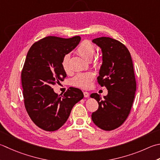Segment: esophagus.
<instances>
[{"mask_svg":"<svg viewBox=\"0 0 160 160\" xmlns=\"http://www.w3.org/2000/svg\"><path fill=\"white\" fill-rule=\"evenodd\" d=\"M84 96L85 97V98H88L89 96V93L87 92H84Z\"/></svg>","mask_w":160,"mask_h":160,"instance_id":"34e87169","label":"esophagus"}]
</instances>
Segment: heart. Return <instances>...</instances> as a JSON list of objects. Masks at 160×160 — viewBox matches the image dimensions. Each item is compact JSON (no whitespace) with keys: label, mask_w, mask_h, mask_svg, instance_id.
I'll return each mask as SVG.
<instances>
[{"label":"heart","mask_w":160,"mask_h":160,"mask_svg":"<svg viewBox=\"0 0 160 160\" xmlns=\"http://www.w3.org/2000/svg\"><path fill=\"white\" fill-rule=\"evenodd\" d=\"M76 52L83 59L86 60H90L93 58L95 52V48L93 43L89 41L84 40L78 46L76 49ZM69 55H66L64 56L62 61V67L66 73L69 72ZM93 73L92 72H87L78 74L72 79V84L80 88L87 89L90 87L92 81L93 79Z\"/></svg>","instance_id":"1"}]
</instances>
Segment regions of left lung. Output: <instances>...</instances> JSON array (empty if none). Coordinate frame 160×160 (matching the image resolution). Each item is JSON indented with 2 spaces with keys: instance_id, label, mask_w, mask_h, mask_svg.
Segmentation results:
<instances>
[{
  "instance_id": "obj_1",
  "label": "left lung",
  "mask_w": 160,
  "mask_h": 160,
  "mask_svg": "<svg viewBox=\"0 0 160 160\" xmlns=\"http://www.w3.org/2000/svg\"><path fill=\"white\" fill-rule=\"evenodd\" d=\"M92 42L101 49L102 63L97 79L108 93L103 100L98 93L91 94L98 103L92 119L101 129L110 131L124 123L132 108L136 92L132 60L126 46L117 40L102 37Z\"/></svg>"
}]
</instances>
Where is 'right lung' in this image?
<instances>
[{
    "mask_svg": "<svg viewBox=\"0 0 160 160\" xmlns=\"http://www.w3.org/2000/svg\"><path fill=\"white\" fill-rule=\"evenodd\" d=\"M81 38L49 36L30 47L21 73L25 107L35 125L46 131H55L67 121L73 106L84 97L82 91L70 87L63 96L52 85L67 77L62 67L64 56L79 44Z\"/></svg>",
    "mask_w": 160,
    "mask_h": 160,
    "instance_id": "add662e5",
    "label": "right lung"
}]
</instances>
